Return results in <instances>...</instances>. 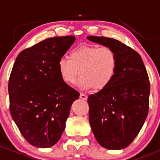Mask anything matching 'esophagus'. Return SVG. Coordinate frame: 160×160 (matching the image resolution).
Masks as SVG:
<instances>
[{
    "instance_id": "obj_1",
    "label": "esophagus",
    "mask_w": 160,
    "mask_h": 160,
    "mask_svg": "<svg viewBox=\"0 0 160 160\" xmlns=\"http://www.w3.org/2000/svg\"><path fill=\"white\" fill-rule=\"evenodd\" d=\"M80 98H82V99H83V100H87V98H88V96H87L85 94L81 93L80 94Z\"/></svg>"
}]
</instances>
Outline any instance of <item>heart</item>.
I'll use <instances>...</instances> for the list:
<instances>
[{"label":"heart","instance_id":"heart-1","mask_svg":"<svg viewBox=\"0 0 160 160\" xmlns=\"http://www.w3.org/2000/svg\"><path fill=\"white\" fill-rule=\"evenodd\" d=\"M58 72L67 84H73L80 73L78 85L84 90L106 88L115 77L117 56L112 48L96 44H82L70 52L69 58L58 62Z\"/></svg>","mask_w":160,"mask_h":160}]
</instances>
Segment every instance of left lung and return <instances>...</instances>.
<instances>
[{"instance_id": "left-lung-1", "label": "left lung", "mask_w": 160, "mask_h": 160, "mask_svg": "<svg viewBox=\"0 0 160 160\" xmlns=\"http://www.w3.org/2000/svg\"><path fill=\"white\" fill-rule=\"evenodd\" d=\"M117 56L115 77L106 88L88 98L89 123L97 142L108 149H122L139 132L149 112L150 84L139 53L119 41L88 36Z\"/></svg>"}]
</instances>
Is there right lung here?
Masks as SVG:
<instances>
[{
	"mask_svg": "<svg viewBox=\"0 0 160 160\" xmlns=\"http://www.w3.org/2000/svg\"><path fill=\"white\" fill-rule=\"evenodd\" d=\"M75 41V36L45 39L22 51L13 66L10 112L24 139L36 147L49 148L58 142L72 104L79 98L57 68Z\"/></svg>",
	"mask_w": 160,
	"mask_h": 160,
	"instance_id": "right-lung-1",
	"label": "right lung"
}]
</instances>
